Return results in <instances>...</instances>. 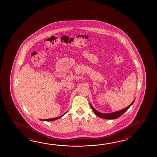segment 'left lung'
<instances>
[{
  "instance_id": "left-lung-1",
  "label": "left lung",
  "mask_w": 157,
  "mask_h": 157,
  "mask_svg": "<svg viewBox=\"0 0 157 157\" xmlns=\"http://www.w3.org/2000/svg\"><path fill=\"white\" fill-rule=\"evenodd\" d=\"M134 101H135V100H133V101H132V103L129 106L126 107V108H124V109L120 110V111L115 112H113V113H100L99 112L97 111L96 109H95L91 105V104H90V107L91 108L92 110H93L94 113L97 116H98V117H100V118H104V119L112 120V119H116L117 118L120 117L124 113H125V112L128 110V109L130 107L131 105L133 103Z\"/></svg>"
}]
</instances>
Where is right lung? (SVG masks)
I'll use <instances>...</instances> for the list:
<instances>
[{
    "instance_id": "obj_1",
    "label": "right lung",
    "mask_w": 157,
    "mask_h": 157,
    "mask_svg": "<svg viewBox=\"0 0 157 157\" xmlns=\"http://www.w3.org/2000/svg\"><path fill=\"white\" fill-rule=\"evenodd\" d=\"M66 113L64 114H65ZM64 114L63 115H62V116H60L59 117H56V118H50V119H46V120H41L42 121H54L56 120H57V119H58V118H60V117H62L63 116Z\"/></svg>"
}]
</instances>
